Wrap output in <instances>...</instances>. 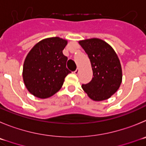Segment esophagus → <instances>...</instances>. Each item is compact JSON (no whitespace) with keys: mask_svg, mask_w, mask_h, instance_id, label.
<instances>
[{"mask_svg":"<svg viewBox=\"0 0 146 146\" xmlns=\"http://www.w3.org/2000/svg\"><path fill=\"white\" fill-rule=\"evenodd\" d=\"M78 73H79V69H78V68H76V70L74 71V73L77 75L78 74Z\"/></svg>","mask_w":146,"mask_h":146,"instance_id":"1","label":"esophagus"}]
</instances>
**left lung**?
<instances>
[{
    "label": "left lung",
    "instance_id": "left-lung-1",
    "mask_svg": "<svg viewBox=\"0 0 146 146\" xmlns=\"http://www.w3.org/2000/svg\"><path fill=\"white\" fill-rule=\"evenodd\" d=\"M79 44L88 54L93 77L81 87L94 101L108 99L117 91L122 81L120 61L113 48L99 38L80 40Z\"/></svg>",
    "mask_w": 146,
    "mask_h": 146
}]
</instances>
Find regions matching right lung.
<instances>
[{
	"label": "right lung",
	"instance_id": "1",
	"mask_svg": "<svg viewBox=\"0 0 146 146\" xmlns=\"http://www.w3.org/2000/svg\"><path fill=\"white\" fill-rule=\"evenodd\" d=\"M66 40L59 37L44 39L26 57L22 76L26 88L38 98L52 97L61 89L67 75L68 57L62 53Z\"/></svg>",
	"mask_w": 146,
	"mask_h": 146
}]
</instances>
